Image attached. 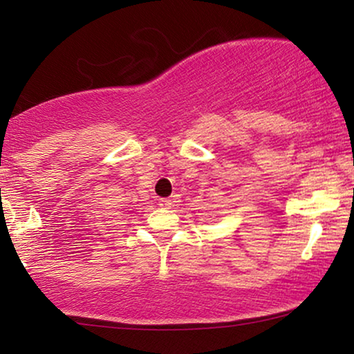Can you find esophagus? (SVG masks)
Returning a JSON list of instances; mask_svg holds the SVG:
<instances>
[{"instance_id":"obj_1","label":"esophagus","mask_w":354,"mask_h":354,"mask_svg":"<svg viewBox=\"0 0 354 354\" xmlns=\"http://www.w3.org/2000/svg\"><path fill=\"white\" fill-rule=\"evenodd\" d=\"M172 205V200H169V198H161V200H159V206L161 207H169Z\"/></svg>"}]
</instances>
